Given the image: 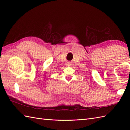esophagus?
Returning <instances> with one entry per match:
<instances>
[{
	"label": "esophagus",
	"instance_id": "34e87169",
	"mask_svg": "<svg viewBox=\"0 0 130 130\" xmlns=\"http://www.w3.org/2000/svg\"><path fill=\"white\" fill-rule=\"evenodd\" d=\"M66 65H67V66H70V65H71V63H69V62H68L66 64Z\"/></svg>",
	"mask_w": 130,
	"mask_h": 130
}]
</instances>
